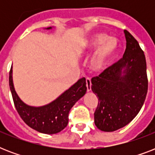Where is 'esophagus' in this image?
I'll return each mask as SVG.
<instances>
[{
	"instance_id": "obj_1",
	"label": "esophagus",
	"mask_w": 155,
	"mask_h": 155,
	"mask_svg": "<svg viewBox=\"0 0 155 155\" xmlns=\"http://www.w3.org/2000/svg\"><path fill=\"white\" fill-rule=\"evenodd\" d=\"M86 86H87V92H90V91H91V86H92L91 79H90V78H87V79H86Z\"/></svg>"
}]
</instances>
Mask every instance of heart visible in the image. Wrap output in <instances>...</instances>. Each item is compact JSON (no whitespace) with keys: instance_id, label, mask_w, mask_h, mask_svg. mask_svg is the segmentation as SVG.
I'll return each instance as SVG.
<instances>
[{"instance_id":"1","label":"heart","mask_w":155,"mask_h":155,"mask_svg":"<svg viewBox=\"0 0 155 155\" xmlns=\"http://www.w3.org/2000/svg\"><path fill=\"white\" fill-rule=\"evenodd\" d=\"M117 48V38L104 33H97L85 40L78 50V53L83 55L96 50L90 59V68L94 71H102L113 59Z\"/></svg>"}]
</instances>
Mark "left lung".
I'll use <instances>...</instances> for the list:
<instances>
[{
    "label": "left lung",
    "instance_id": "left-lung-1",
    "mask_svg": "<svg viewBox=\"0 0 155 155\" xmlns=\"http://www.w3.org/2000/svg\"><path fill=\"white\" fill-rule=\"evenodd\" d=\"M126 48L123 58L92 79V91L98 98L95 125L113 132L128 125L141 110L148 89L147 62L138 42L124 30Z\"/></svg>",
    "mask_w": 155,
    "mask_h": 155
}]
</instances>
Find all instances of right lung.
<instances>
[{"instance_id":"right-lung-1","label":"right lung","mask_w":155,"mask_h":155,"mask_svg":"<svg viewBox=\"0 0 155 155\" xmlns=\"http://www.w3.org/2000/svg\"><path fill=\"white\" fill-rule=\"evenodd\" d=\"M54 27H47L51 30ZM13 67L9 71V87L15 108L24 122L35 130L46 134H57L68 124V113L72 106L86 93V80L81 78L53 101L42 106H31L23 102L16 92L13 80Z\"/></svg>"}]
</instances>
